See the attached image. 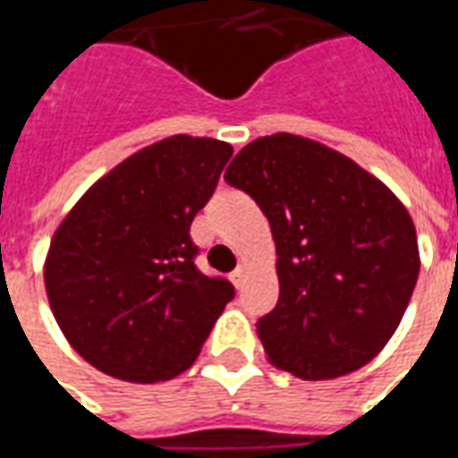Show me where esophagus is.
I'll use <instances>...</instances> for the list:
<instances>
[{"label":"esophagus","instance_id":"1","mask_svg":"<svg viewBox=\"0 0 458 458\" xmlns=\"http://www.w3.org/2000/svg\"><path fill=\"white\" fill-rule=\"evenodd\" d=\"M246 278H249V266L239 264V266H236L234 274H232V284H234V286L242 291V288L246 286Z\"/></svg>","mask_w":458,"mask_h":458}]
</instances>
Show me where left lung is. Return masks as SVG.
I'll return each mask as SVG.
<instances>
[{
    "label": "left lung",
    "instance_id": "1",
    "mask_svg": "<svg viewBox=\"0 0 458 458\" xmlns=\"http://www.w3.org/2000/svg\"><path fill=\"white\" fill-rule=\"evenodd\" d=\"M224 180L254 197L274 236L278 303L256 323L268 362L301 379L368 365L420 276L407 207L348 155L293 132L249 142Z\"/></svg>",
    "mask_w": 458,
    "mask_h": 458
}]
</instances>
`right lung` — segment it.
<instances>
[{"instance_id":"obj_1","label":"right lung","mask_w":458,"mask_h":458,"mask_svg":"<svg viewBox=\"0 0 458 458\" xmlns=\"http://www.w3.org/2000/svg\"><path fill=\"white\" fill-rule=\"evenodd\" d=\"M232 145L170 135L93 182L51 236L48 306L68 345L123 382H165L192 368L234 298L197 271L194 214L212 197Z\"/></svg>"}]
</instances>
